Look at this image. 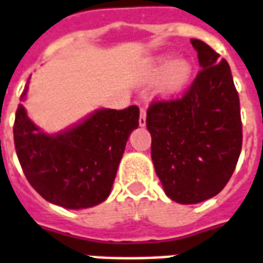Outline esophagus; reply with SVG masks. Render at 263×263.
Masks as SVG:
<instances>
[{
  "label": "esophagus",
  "instance_id": "1",
  "mask_svg": "<svg viewBox=\"0 0 263 263\" xmlns=\"http://www.w3.org/2000/svg\"><path fill=\"white\" fill-rule=\"evenodd\" d=\"M145 123H147V112H145V109H144V108H141V109H140L139 124L141 126V127H144V126H145Z\"/></svg>",
  "mask_w": 263,
  "mask_h": 263
}]
</instances>
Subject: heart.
<instances>
[{
    "mask_svg": "<svg viewBox=\"0 0 263 263\" xmlns=\"http://www.w3.org/2000/svg\"><path fill=\"white\" fill-rule=\"evenodd\" d=\"M193 74V65L189 59H175L172 54H161L149 61L145 69L147 80L161 78L159 92L163 96H173L181 91Z\"/></svg>",
    "mask_w": 263,
    "mask_h": 263,
    "instance_id": "obj_1",
    "label": "heart"
}]
</instances>
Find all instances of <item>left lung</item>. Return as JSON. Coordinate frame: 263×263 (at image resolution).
Here are the masks:
<instances>
[{"label":"left lung","instance_id":"obj_1","mask_svg":"<svg viewBox=\"0 0 263 263\" xmlns=\"http://www.w3.org/2000/svg\"><path fill=\"white\" fill-rule=\"evenodd\" d=\"M201 70L179 100L147 110L151 158L165 194L198 204L219 194L241 153L240 100L230 66L204 41L191 39Z\"/></svg>","mask_w":263,"mask_h":263}]
</instances>
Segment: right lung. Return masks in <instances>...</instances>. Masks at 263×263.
<instances>
[{"mask_svg": "<svg viewBox=\"0 0 263 263\" xmlns=\"http://www.w3.org/2000/svg\"><path fill=\"white\" fill-rule=\"evenodd\" d=\"M27 90L29 80L22 101ZM139 118L136 105L122 110L101 108L68 129L48 134L19 104L13 140L23 173L51 204L66 209L101 204L110 194L130 133L139 127Z\"/></svg>", "mask_w": 263, "mask_h": 263, "instance_id": "1", "label": "right lung"}]
</instances>
